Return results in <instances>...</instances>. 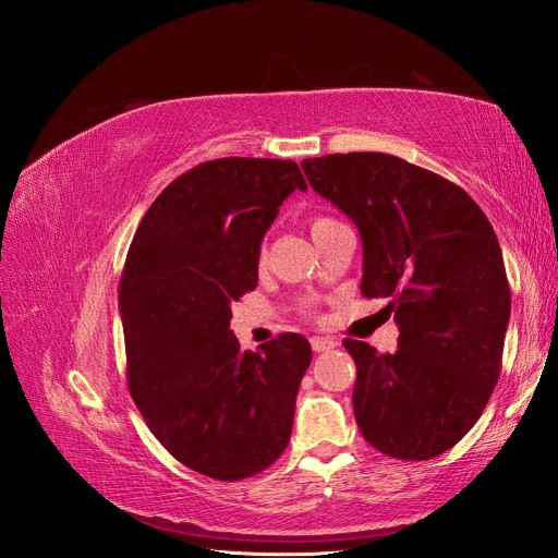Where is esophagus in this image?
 Masks as SVG:
<instances>
[{
  "label": "esophagus",
  "mask_w": 558,
  "mask_h": 558,
  "mask_svg": "<svg viewBox=\"0 0 558 558\" xmlns=\"http://www.w3.org/2000/svg\"><path fill=\"white\" fill-rule=\"evenodd\" d=\"M335 347H337L335 337H312V349H314L316 353L330 351V349H335Z\"/></svg>",
  "instance_id": "34e87169"
}]
</instances>
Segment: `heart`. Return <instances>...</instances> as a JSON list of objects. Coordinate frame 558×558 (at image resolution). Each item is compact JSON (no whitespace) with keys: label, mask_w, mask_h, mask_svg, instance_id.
<instances>
[{"label":"heart","mask_w":558,"mask_h":558,"mask_svg":"<svg viewBox=\"0 0 558 558\" xmlns=\"http://www.w3.org/2000/svg\"><path fill=\"white\" fill-rule=\"evenodd\" d=\"M332 223H337V221H335V218H330V216H314L312 223H310L312 234H316L318 230H324V228H328V226H332Z\"/></svg>","instance_id":"obj_1"}]
</instances>
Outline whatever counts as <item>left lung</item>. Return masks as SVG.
<instances>
[{"label":"left lung","mask_w":558,"mask_h":558,"mask_svg":"<svg viewBox=\"0 0 558 558\" xmlns=\"http://www.w3.org/2000/svg\"><path fill=\"white\" fill-rule=\"evenodd\" d=\"M312 189L356 223L365 298H384L398 349L344 340L365 440L428 461L477 424L500 377L510 283L484 211L459 185L388 154L302 160Z\"/></svg>","instance_id":"1"}]
</instances>
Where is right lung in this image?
<instances>
[{
  "mask_svg": "<svg viewBox=\"0 0 558 558\" xmlns=\"http://www.w3.org/2000/svg\"><path fill=\"white\" fill-rule=\"evenodd\" d=\"M307 181L293 160L218 158L174 179L134 232L121 277L128 386L158 442L238 482L291 440L312 347L283 332L242 351L230 305L258 283L260 242Z\"/></svg>",
  "mask_w": 558,
  "mask_h": 558,
  "instance_id": "1",
  "label": "right lung"
}]
</instances>
